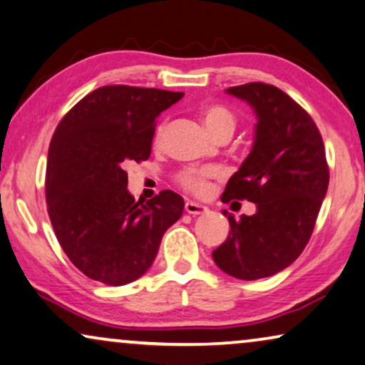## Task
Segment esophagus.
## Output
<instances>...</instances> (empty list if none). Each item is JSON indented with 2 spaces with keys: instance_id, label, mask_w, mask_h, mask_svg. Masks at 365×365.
<instances>
[{
  "instance_id": "obj_1",
  "label": "esophagus",
  "mask_w": 365,
  "mask_h": 365,
  "mask_svg": "<svg viewBox=\"0 0 365 365\" xmlns=\"http://www.w3.org/2000/svg\"><path fill=\"white\" fill-rule=\"evenodd\" d=\"M184 209H186L187 214H192V216H197V214L207 212V207L206 206H202V204L194 202V201H187L186 206H184Z\"/></svg>"
}]
</instances>
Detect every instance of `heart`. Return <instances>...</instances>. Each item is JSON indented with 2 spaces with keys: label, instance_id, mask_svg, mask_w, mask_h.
<instances>
[{
  "label": "heart",
  "instance_id": "obj_1",
  "mask_svg": "<svg viewBox=\"0 0 365 365\" xmlns=\"http://www.w3.org/2000/svg\"><path fill=\"white\" fill-rule=\"evenodd\" d=\"M202 119L209 133L212 134L214 138L222 136V134H229L232 136L234 129L237 126V118L231 109L222 106V104L212 103L207 104V106L202 108ZM164 131H166V124H159L156 129V136H154V141L159 144L163 141ZM214 176V171L211 169H199V168H186L182 169L181 173L178 174V184L182 189H186L189 192L194 194H202L207 187V181Z\"/></svg>",
  "mask_w": 365,
  "mask_h": 365
}]
</instances>
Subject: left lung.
Instances as JSON below:
<instances>
[{"mask_svg":"<svg viewBox=\"0 0 365 365\" xmlns=\"http://www.w3.org/2000/svg\"><path fill=\"white\" fill-rule=\"evenodd\" d=\"M227 93L251 104L257 126L252 151L221 199L251 201L257 211L239 221L224 211L231 231L212 259L229 276L254 281L291 266L307 246L327 192L329 164L316 123L289 94L266 83Z\"/></svg>","mask_w":365,"mask_h":365,"instance_id":"obj_1","label":"left lung"}]
</instances>
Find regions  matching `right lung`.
<instances>
[{
    "mask_svg": "<svg viewBox=\"0 0 365 365\" xmlns=\"http://www.w3.org/2000/svg\"><path fill=\"white\" fill-rule=\"evenodd\" d=\"M182 96L111 84L86 94L59 121L48 151V214L63 251L89 279L136 281L181 217L182 197L169 189L134 201L124 168L146 161L156 118Z\"/></svg>",
    "mask_w": 365,
    "mask_h": 365,
    "instance_id": "right-lung-1",
    "label": "right lung"
}]
</instances>
